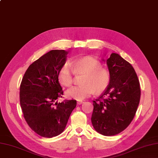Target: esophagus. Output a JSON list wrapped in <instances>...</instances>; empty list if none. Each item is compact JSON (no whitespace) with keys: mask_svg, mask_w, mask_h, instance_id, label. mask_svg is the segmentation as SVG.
<instances>
[{"mask_svg":"<svg viewBox=\"0 0 158 158\" xmlns=\"http://www.w3.org/2000/svg\"><path fill=\"white\" fill-rule=\"evenodd\" d=\"M84 102L82 101H78V102H77V104L78 105H81V104H82Z\"/></svg>","mask_w":158,"mask_h":158,"instance_id":"obj_1","label":"esophagus"}]
</instances>
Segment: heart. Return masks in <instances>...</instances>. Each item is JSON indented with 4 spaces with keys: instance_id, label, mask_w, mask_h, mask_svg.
I'll use <instances>...</instances> for the list:
<instances>
[{
    "instance_id": "heart-1",
    "label": "heart",
    "mask_w": 158,
    "mask_h": 158,
    "mask_svg": "<svg viewBox=\"0 0 158 158\" xmlns=\"http://www.w3.org/2000/svg\"><path fill=\"white\" fill-rule=\"evenodd\" d=\"M101 66L98 60L90 56L74 60L71 64L64 63L58 72L59 81L63 85L69 86L73 83L76 72L86 73L83 80L85 84L69 88L66 92L67 97L81 101L93 94L96 90H105L110 82V74Z\"/></svg>"
}]
</instances>
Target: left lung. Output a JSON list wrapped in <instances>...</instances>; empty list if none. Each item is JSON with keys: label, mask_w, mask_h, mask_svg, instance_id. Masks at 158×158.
Here are the masks:
<instances>
[{"label": "left lung", "mask_w": 158, "mask_h": 158, "mask_svg": "<svg viewBox=\"0 0 158 158\" xmlns=\"http://www.w3.org/2000/svg\"><path fill=\"white\" fill-rule=\"evenodd\" d=\"M106 64L110 82L102 94L93 101L91 121L94 129L105 136L115 135L132 121L140 101L139 81L134 68L117 53Z\"/></svg>", "instance_id": "left-lung-1"}]
</instances>
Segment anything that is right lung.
Instances as JSON below:
<instances>
[{
	"label": "right lung",
	"mask_w": 158,
	"mask_h": 158,
	"mask_svg": "<svg viewBox=\"0 0 158 158\" xmlns=\"http://www.w3.org/2000/svg\"><path fill=\"white\" fill-rule=\"evenodd\" d=\"M68 52L52 50L35 61L25 72L20 86V104L31 129L39 135L52 138L64 131L76 100L57 102L63 90L58 72L66 63Z\"/></svg>",
	"instance_id": "1"
}]
</instances>
